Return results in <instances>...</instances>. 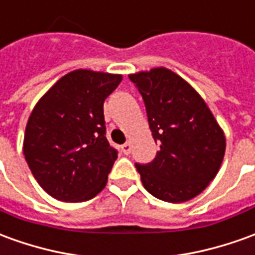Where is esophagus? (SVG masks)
<instances>
[{
  "label": "esophagus",
  "mask_w": 255,
  "mask_h": 255,
  "mask_svg": "<svg viewBox=\"0 0 255 255\" xmlns=\"http://www.w3.org/2000/svg\"><path fill=\"white\" fill-rule=\"evenodd\" d=\"M131 150H132V146H131V143H129V142H126V143L122 146V152L124 153V154H129V153H131Z\"/></svg>",
  "instance_id": "obj_1"
}]
</instances>
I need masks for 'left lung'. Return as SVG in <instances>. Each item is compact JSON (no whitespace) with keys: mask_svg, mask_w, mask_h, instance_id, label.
<instances>
[{"mask_svg":"<svg viewBox=\"0 0 255 255\" xmlns=\"http://www.w3.org/2000/svg\"><path fill=\"white\" fill-rule=\"evenodd\" d=\"M143 99L160 150L135 167L145 189L160 200L182 203L202 193L217 175L225 136L200 95L168 69L128 76Z\"/></svg>","mask_w":255,"mask_h":255,"instance_id":"left-lung-1","label":"left lung"}]
</instances>
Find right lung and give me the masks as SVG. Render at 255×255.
<instances>
[{
    "label": "right lung",
    "mask_w": 255,
    "mask_h": 255,
    "mask_svg": "<svg viewBox=\"0 0 255 255\" xmlns=\"http://www.w3.org/2000/svg\"><path fill=\"white\" fill-rule=\"evenodd\" d=\"M122 78L76 70L60 78L35 105L26 126L23 153L48 195L77 203L105 188L119 152L106 139L103 102Z\"/></svg>",
    "instance_id": "add662e5"
}]
</instances>
